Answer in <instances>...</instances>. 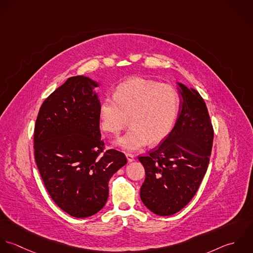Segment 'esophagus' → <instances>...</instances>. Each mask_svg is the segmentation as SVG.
Listing matches in <instances>:
<instances>
[{"instance_id": "obj_1", "label": "esophagus", "mask_w": 253, "mask_h": 253, "mask_svg": "<svg viewBox=\"0 0 253 253\" xmlns=\"http://www.w3.org/2000/svg\"><path fill=\"white\" fill-rule=\"evenodd\" d=\"M126 157H127L128 162H132V161H134V160H135V156H134V154H132V153H130V152H127V153H126Z\"/></svg>"}]
</instances>
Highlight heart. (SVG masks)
<instances>
[{"label": "heart", "instance_id": "obj_1", "mask_svg": "<svg viewBox=\"0 0 253 253\" xmlns=\"http://www.w3.org/2000/svg\"><path fill=\"white\" fill-rule=\"evenodd\" d=\"M180 108V96L168 84L144 78H132L120 83L113 98L106 97L100 105L101 129L118 135L128 124L129 131L117 141L126 151H136L150 141L155 144L171 132Z\"/></svg>", "mask_w": 253, "mask_h": 253}]
</instances>
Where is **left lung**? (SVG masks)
Instances as JSON below:
<instances>
[{
    "label": "left lung",
    "instance_id": "1",
    "mask_svg": "<svg viewBox=\"0 0 253 253\" xmlns=\"http://www.w3.org/2000/svg\"><path fill=\"white\" fill-rule=\"evenodd\" d=\"M182 100L176 124L149 154L139 156L146 171L141 200L154 214L169 216L192 201L206 173L213 126L202 96L178 83Z\"/></svg>",
    "mask_w": 253,
    "mask_h": 253
}]
</instances>
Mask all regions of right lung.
I'll return each mask as SVG.
<instances>
[{"mask_svg":"<svg viewBox=\"0 0 253 253\" xmlns=\"http://www.w3.org/2000/svg\"><path fill=\"white\" fill-rule=\"evenodd\" d=\"M98 83L68 78L44 101L34 130L35 161L56 205L76 218L99 212L108 198V181L127 163L123 152L103 151Z\"/></svg>","mask_w":253,"mask_h":253,"instance_id":"add662e5","label":"right lung"}]
</instances>
